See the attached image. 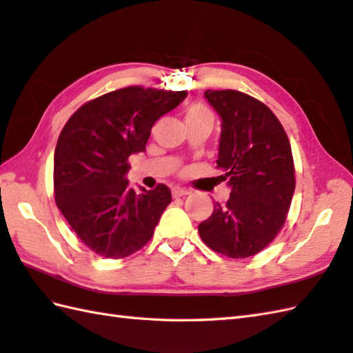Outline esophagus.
I'll list each match as a JSON object with an SVG mask.
<instances>
[{
  "instance_id": "esophagus-1",
  "label": "esophagus",
  "mask_w": 353,
  "mask_h": 353,
  "mask_svg": "<svg viewBox=\"0 0 353 353\" xmlns=\"http://www.w3.org/2000/svg\"><path fill=\"white\" fill-rule=\"evenodd\" d=\"M171 192H172V197H174V199H177V197H185V196H188V194H190L188 190L181 188V186H174V188L171 190Z\"/></svg>"
}]
</instances>
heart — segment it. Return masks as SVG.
<instances>
[{
  "label": "heart",
  "instance_id": "b5f03b06",
  "mask_svg": "<svg viewBox=\"0 0 353 353\" xmlns=\"http://www.w3.org/2000/svg\"><path fill=\"white\" fill-rule=\"evenodd\" d=\"M185 119H211L214 121V114L203 103H194L186 109Z\"/></svg>",
  "mask_w": 353,
  "mask_h": 353
}]
</instances>
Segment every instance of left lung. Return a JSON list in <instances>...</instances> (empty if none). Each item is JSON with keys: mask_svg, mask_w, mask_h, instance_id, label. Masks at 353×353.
Wrapping results in <instances>:
<instances>
[{"mask_svg": "<svg viewBox=\"0 0 353 353\" xmlns=\"http://www.w3.org/2000/svg\"><path fill=\"white\" fill-rule=\"evenodd\" d=\"M221 117L216 165L230 186L226 205L199 224L203 243L229 258H249L273 241L283 228L296 188L290 139L264 103L244 92H205Z\"/></svg>", "mask_w": 353, "mask_h": 353, "instance_id": "8db88e82", "label": "left lung"}]
</instances>
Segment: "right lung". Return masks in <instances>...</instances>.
I'll list each match as a JSON object with an SVG mask.
<instances>
[{
    "instance_id": "add662e5",
    "label": "right lung",
    "mask_w": 353,
    "mask_h": 353,
    "mask_svg": "<svg viewBox=\"0 0 353 353\" xmlns=\"http://www.w3.org/2000/svg\"><path fill=\"white\" fill-rule=\"evenodd\" d=\"M188 92L127 86L85 103L66 121L54 152V200L81 243L108 259L142 249L154 234L171 191L137 192L129 157L144 152L153 124Z\"/></svg>"
}]
</instances>
